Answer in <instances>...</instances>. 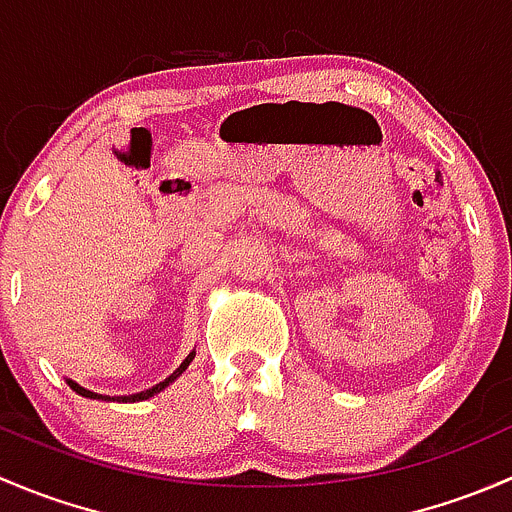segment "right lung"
<instances>
[{"instance_id":"add662e5","label":"right lung","mask_w":512,"mask_h":512,"mask_svg":"<svg viewBox=\"0 0 512 512\" xmlns=\"http://www.w3.org/2000/svg\"><path fill=\"white\" fill-rule=\"evenodd\" d=\"M193 359H195V352H190L188 356H185V361H183V364H180V366H178V369H175V371H173V374H170V376H168V379H163V381H160V384H156V386H151V389L141 391V394H131V396H113V399H111V396H103V394H94V391L84 389V386H79V384H76V381H69V386H71V389H74V391H76V394L86 396V399H98V401H146V399H151V396H156V394H160V391H163V389H165V386H170V384H173V381H175V379H178V376H180V374H183V371H185V369H188V366H190V361H193Z\"/></svg>"}]
</instances>
